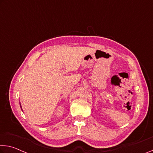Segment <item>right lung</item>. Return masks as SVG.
Instances as JSON below:
<instances>
[{"instance_id": "obj_1", "label": "right lung", "mask_w": 153, "mask_h": 153, "mask_svg": "<svg viewBox=\"0 0 153 153\" xmlns=\"http://www.w3.org/2000/svg\"><path fill=\"white\" fill-rule=\"evenodd\" d=\"M20 108H22V106H21V105H20Z\"/></svg>"}]
</instances>
